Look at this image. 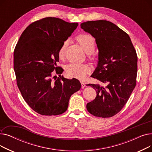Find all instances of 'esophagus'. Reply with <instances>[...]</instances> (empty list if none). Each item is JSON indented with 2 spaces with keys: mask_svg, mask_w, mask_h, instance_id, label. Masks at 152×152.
Here are the masks:
<instances>
[{
  "mask_svg": "<svg viewBox=\"0 0 152 152\" xmlns=\"http://www.w3.org/2000/svg\"><path fill=\"white\" fill-rule=\"evenodd\" d=\"M81 86H82V88H83V89H84V87H86V84H85L83 81H81Z\"/></svg>",
  "mask_w": 152,
  "mask_h": 152,
  "instance_id": "34e87169",
  "label": "esophagus"
}]
</instances>
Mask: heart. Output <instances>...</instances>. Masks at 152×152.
I'll use <instances>...</instances> for the list:
<instances>
[{"instance_id": "1", "label": "heart", "mask_w": 152, "mask_h": 152, "mask_svg": "<svg viewBox=\"0 0 152 152\" xmlns=\"http://www.w3.org/2000/svg\"><path fill=\"white\" fill-rule=\"evenodd\" d=\"M76 41L87 53H92L95 48V42L94 38L89 34H79L76 37ZM68 41H65L63 42L58 50L60 57H63L65 53L66 48ZM91 71L89 66L87 64L70 63L66 67V71L68 76L75 77L79 79H84Z\"/></svg>"}]
</instances>
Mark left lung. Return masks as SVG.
<instances>
[{
	"label": "left lung",
	"instance_id": "8db88e82",
	"mask_svg": "<svg viewBox=\"0 0 152 152\" xmlns=\"http://www.w3.org/2000/svg\"><path fill=\"white\" fill-rule=\"evenodd\" d=\"M81 28L95 39L99 49L97 66L91 76L107 84L87 85L97 92L87 110L95 116L112 117L123 108L136 85V51L129 35L110 21H86Z\"/></svg>",
	"mask_w": 152,
	"mask_h": 152
}]
</instances>
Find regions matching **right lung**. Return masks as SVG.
<instances>
[{
	"instance_id": "add662e5",
	"label": "right lung",
	"mask_w": 152,
	"mask_h": 152,
	"mask_svg": "<svg viewBox=\"0 0 152 152\" xmlns=\"http://www.w3.org/2000/svg\"><path fill=\"white\" fill-rule=\"evenodd\" d=\"M78 26L47 17L32 23L15 48L13 67L17 86L28 105L37 113L58 115L66 111L72 94L81 89L77 79L61 76L58 50ZM54 70L59 77L53 76Z\"/></svg>"
}]
</instances>
